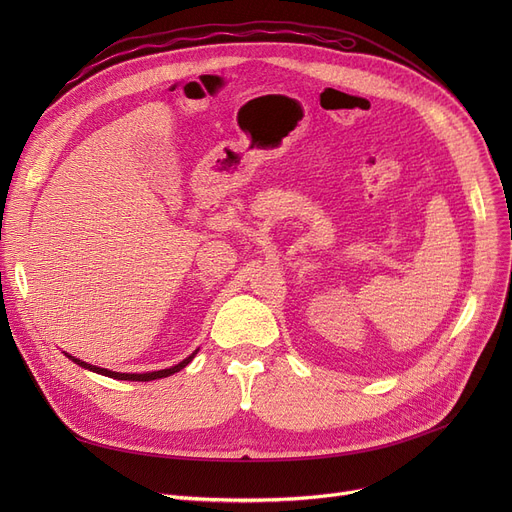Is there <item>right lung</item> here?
<instances>
[{"instance_id": "obj_1", "label": "right lung", "mask_w": 512, "mask_h": 512, "mask_svg": "<svg viewBox=\"0 0 512 512\" xmlns=\"http://www.w3.org/2000/svg\"><path fill=\"white\" fill-rule=\"evenodd\" d=\"M195 355H197V351H195L193 355H188V357H186L184 361H180L178 365L168 367V369L149 371V373H120V371H110V369H103V367H97V365L85 363V361H80V359H76V357H70V355L66 353V357H68V359H72V361H74L76 365H80V367H85V369L95 371V373H101V375H107V378H114V380H128V382H151V380H159V378H168V375H172V373H176V371L184 369L188 363H191V361L195 359Z\"/></svg>"}]
</instances>
